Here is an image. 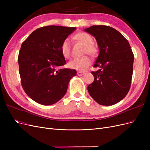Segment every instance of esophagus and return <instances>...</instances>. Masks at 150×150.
Returning a JSON list of instances; mask_svg holds the SVG:
<instances>
[{"label": "esophagus", "mask_w": 150, "mask_h": 150, "mask_svg": "<svg viewBox=\"0 0 150 150\" xmlns=\"http://www.w3.org/2000/svg\"><path fill=\"white\" fill-rule=\"evenodd\" d=\"M85 74V72H81V71H78V75L79 76H83Z\"/></svg>", "instance_id": "esophagus-1"}]
</instances>
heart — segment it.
I'll list each match as a JSON object with an SVG mask.
<instances>
[{"label":"heart","instance_id":"1","mask_svg":"<svg viewBox=\"0 0 150 150\" xmlns=\"http://www.w3.org/2000/svg\"><path fill=\"white\" fill-rule=\"evenodd\" d=\"M74 38L84 46L83 51L84 54H88L91 56H95L98 53V49L96 46L93 44V39L91 35L83 32V33L76 34ZM60 49L63 57L66 59L70 58L71 56V47L69 39L66 38L63 40ZM91 63V61L89 57L88 56H84L72 59L68 63V66L71 69L83 71L90 66Z\"/></svg>","mask_w":150,"mask_h":150}]
</instances>
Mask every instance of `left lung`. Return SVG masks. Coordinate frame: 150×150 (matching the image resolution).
<instances>
[{"label":"left lung","instance_id":"left-lung-1","mask_svg":"<svg viewBox=\"0 0 150 150\" xmlns=\"http://www.w3.org/2000/svg\"><path fill=\"white\" fill-rule=\"evenodd\" d=\"M96 39L99 49L92 71L93 83L88 91L95 101L103 106L120 102L128 94L133 76L134 54L123 35L107 25H92L84 29Z\"/></svg>","mask_w":150,"mask_h":150}]
</instances>
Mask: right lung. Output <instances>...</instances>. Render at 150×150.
<instances>
[{
	"instance_id": "add662e5",
	"label": "right lung",
	"mask_w": 150,
	"mask_h": 150,
	"mask_svg": "<svg viewBox=\"0 0 150 150\" xmlns=\"http://www.w3.org/2000/svg\"><path fill=\"white\" fill-rule=\"evenodd\" d=\"M76 29L56 25L42 27L22 42L18 56L21 84L36 103L51 105L59 101L66 93L70 79L76 75L75 69H57L66 63L61 45Z\"/></svg>"
}]
</instances>
